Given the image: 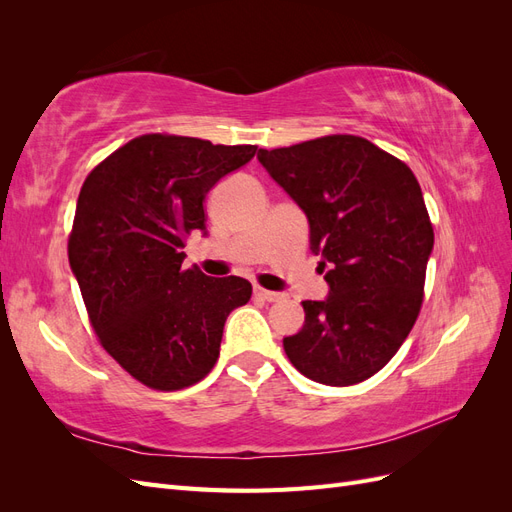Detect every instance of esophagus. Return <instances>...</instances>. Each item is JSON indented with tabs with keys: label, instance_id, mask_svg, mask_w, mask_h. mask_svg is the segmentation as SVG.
<instances>
[{
	"label": "esophagus",
	"instance_id": "obj_1",
	"mask_svg": "<svg viewBox=\"0 0 512 512\" xmlns=\"http://www.w3.org/2000/svg\"><path fill=\"white\" fill-rule=\"evenodd\" d=\"M254 294H256V297H260V299H265V301H277V299H282V292L265 290V288H260V286L254 288Z\"/></svg>",
	"mask_w": 512,
	"mask_h": 512
}]
</instances>
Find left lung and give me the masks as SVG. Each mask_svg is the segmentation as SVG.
<instances>
[{"label": "left lung", "instance_id": "8db88e82", "mask_svg": "<svg viewBox=\"0 0 512 512\" xmlns=\"http://www.w3.org/2000/svg\"><path fill=\"white\" fill-rule=\"evenodd\" d=\"M258 162L305 213L329 284L322 301H303L301 331L284 337L288 359L320 384L363 382L393 359L423 303L433 228L421 185L350 134L260 149Z\"/></svg>", "mask_w": 512, "mask_h": 512}]
</instances>
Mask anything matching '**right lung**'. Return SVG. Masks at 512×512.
I'll use <instances>...</instances> for the list:
<instances>
[{
  "label": "right lung",
  "mask_w": 512,
  "mask_h": 512,
  "mask_svg": "<svg viewBox=\"0 0 512 512\" xmlns=\"http://www.w3.org/2000/svg\"><path fill=\"white\" fill-rule=\"evenodd\" d=\"M254 145L145 134L85 179L70 269L104 350L151 389L179 391L218 361L224 322L252 297L243 277L183 269L185 237L207 235L205 196L254 158Z\"/></svg>",
  "instance_id": "1"
}]
</instances>
